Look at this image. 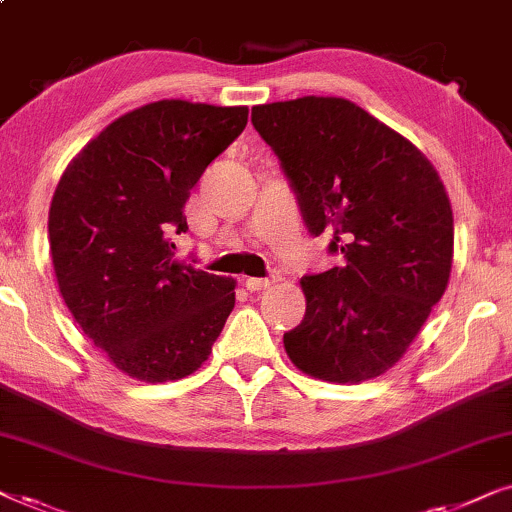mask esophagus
<instances>
[{
    "label": "esophagus",
    "instance_id": "34e87169",
    "mask_svg": "<svg viewBox=\"0 0 512 512\" xmlns=\"http://www.w3.org/2000/svg\"><path fill=\"white\" fill-rule=\"evenodd\" d=\"M275 284V277H249L244 286H247V291H263L268 289V286Z\"/></svg>",
    "mask_w": 512,
    "mask_h": 512
}]
</instances>
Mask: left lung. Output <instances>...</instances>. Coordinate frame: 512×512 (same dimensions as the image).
Returning a JSON list of instances; mask_svg holds the SVG:
<instances>
[{"label": "left lung", "instance_id": "obj_1", "mask_svg": "<svg viewBox=\"0 0 512 512\" xmlns=\"http://www.w3.org/2000/svg\"><path fill=\"white\" fill-rule=\"evenodd\" d=\"M310 235L345 263L305 275L307 310L284 333L289 359L328 382H363L405 354L452 270L454 221L422 151L342 97L251 109Z\"/></svg>", "mask_w": 512, "mask_h": 512}]
</instances>
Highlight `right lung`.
<instances>
[{"label": "right lung", "instance_id": "add662e5", "mask_svg": "<svg viewBox=\"0 0 512 512\" xmlns=\"http://www.w3.org/2000/svg\"><path fill=\"white\" fill-rule=\"evenodd\" d=\"M247 116V107L146 104L107 125L60 177L48 212L60 293L125 375L195 373L233 312L235 279L177 261L172 235L188 230L191 188Z\"/></svg>", "mask_w": 512, "mask_h": 512}]
</instances>
